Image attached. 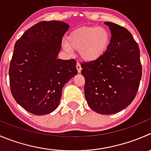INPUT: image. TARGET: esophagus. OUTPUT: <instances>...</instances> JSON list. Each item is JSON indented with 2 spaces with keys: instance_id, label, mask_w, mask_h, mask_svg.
<instances>
[{
  "instance_id": "esophagus-1",
  "label": "esophagus",
  "mask_w": 151,
  "mask_h": 151,
  "mask_svg": "<svg viewBox=\"0 0 151 151\" xmlns=\"http://www.w3.org/2000/svg\"><path fill=\"white\" fill-rule=\"evenodd\" d=\"M77 71H78V73L81 72V70H82V68H81V65H80V63L77 62Z\"/></svg>"
}]
</instances>
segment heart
I'll use <instances>...</instances> for the list:
<instances>
[{
    "mask_svg": "<svg viewBox=\"0 0 151 151\" xmlns=\"http://www.w3.org/2000/svg\"><path fill=\"white\" fill-rule=\"evenodd\" d=\"M110 42V34L102 27H83L74 31L69 36V43L63 42V49L71 54L73 49L80 50V57L87 62H93L101 58Z\"/></svg>",
    "mask_w": 151,
    "mask_h": 151,
    "instance_id": "heart-1",
    "label": "heart"
}]
</instances>
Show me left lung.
I'll return each instance as SVG.
<instances>
[{
	"mask_svg": "<svg viewBox=\"0 0 151 151\" xmlns=\"http://www.w3.org/2000/svg\"><path fill=\"white\" fill-rule=\"evenodd\" d=\"M111 30L110 43L104 55L93 62L81 63L86 101L101 114L125 109L137 95L142 78L138 44L125 28L105 22Z\"/></svg>",
	"mask_w": 151,
	"mask_h": 151,
	"instance_id": "1",
	"label": "left lung"
}]
</instances>
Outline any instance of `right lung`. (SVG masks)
I'll return each mask as SVG.
<instances>
[{
  "mask_svg": "<svg viewBox=\"0 0 151 151\" xmlns=\"http://www.w3.org/2000/svg\"><path fill=\"white\" fill-rule=\"evenodd\" d=\"M68 28L62 21L39 22L14 44L9 69L10 90L16 102L31 114L55 111L63 86L77 74L75 60L58 59Z\"/></svg>",
  "mask_w": 151,
  "mask_h": 151,
  "instance_id": "obj_1",
  "label": "right lung"
}]
</instances>
